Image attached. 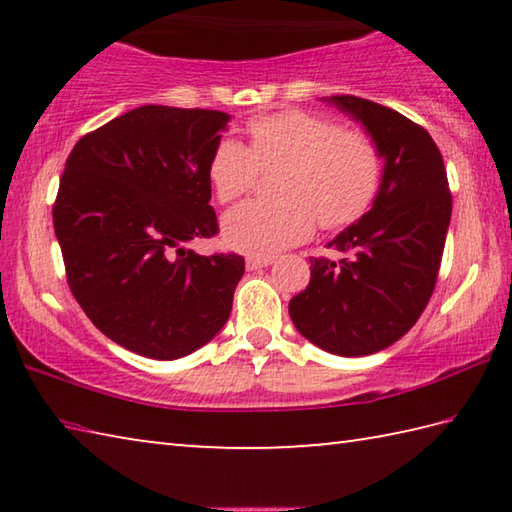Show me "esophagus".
Wrapping results in <instances>:
<instances>
[{"label": "esophagus", "mask_w": 512, "mask_h": 512, "mask_svg": "<svg viewBox=\"0 0 512 512\" xmlns=\"http://www.w3.org/2000/svg\"><path fill=\"white\" fill-rule=\"evenodd\" d=\"M273 262H275V257H271V255H266V257L250 255V257H246V268H248V271H257V268H266V266H271Z\"/></svg>", "instance_id": "34e87169"}]
</instances>
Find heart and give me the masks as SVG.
I'll return each instance as SVG.
<instances>
[{
    "label": "heart",
    "instance_id": "1",
    "mask_svg": "<svg viewBox=\"0 0 512 512\" xmlns=\"http://www.w3.org/2000/svg\"><path fill=\"white\" fill-rule=\"evenodd\" d=\"M250 149L223 137L210 158V183L221 203H235L255 187L259 169L275 173L277 198L250 201L223 219V239L248 255H275L305 241L316 219L343 228L368 210L379 189L381 158L361 131H345L323 115L287 110L248 124Z\"/></svg>",
    "mask_w": 512,
    "mask_h": 512
}]
</instances>
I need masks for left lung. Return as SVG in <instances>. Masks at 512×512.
Segmentation results:
<instances>
[{
	"label": "left lung",
	"instance_id": "left-lung-1",
	"mask_svg": "<svg viewBox=\"0 0 512 512\" xmlns=\"http://www.w3.org/2000/svg\"><path fill=\"white\" fill-rule=\"evenodd\" d=\"M363 126L384 160L370 210L311 257V280L289 302L298 332L339 357H366L409 332L436 287L452 219L447 171L422 126L375 101L323 97Z\"/></svg>",
	"mask_w": 512,
	"mask_h": 512
}]
</instances>
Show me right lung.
<instances>
[{"instance_id": "1", "label": "right lung", "mask_w": 512, "mask_h": 512, "mask_svg": "<svg viewBox=\"0 0 512 512\" xmlns=\"http://www.w3.org/2000/svg\"><path fill=\"white\" fill-rule=\"evenodd\" d=\"M228 121L142 106L81 137L65 162L54 230L69 289L99 332L142 357H187L228 323L244 257L185 248L219 230L207 167Z\"/></svg>"}]
</instances>
